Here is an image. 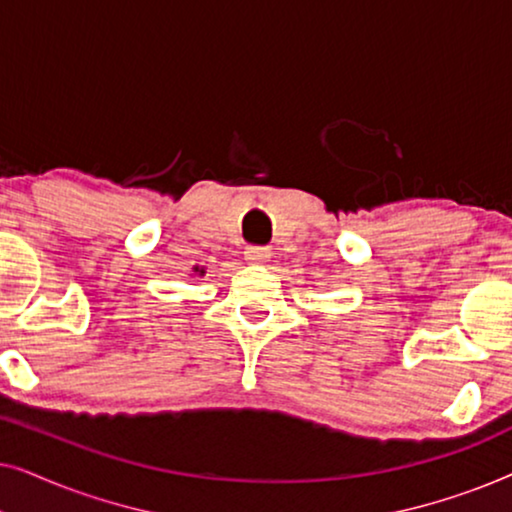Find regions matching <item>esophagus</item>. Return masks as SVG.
<instances>
[{
  "mask_svg": "<svg viewBox=\"0 0 512 512\" xmlns=\"http://www.w3.org/2000/svg\"><path fill=\"white\" fill-rule=\"evenodd\" d=\"M244 258H247V261L254 263V265L268 263L270 249L268 247H247V251H244Z\"/></svg>",
  "mask_w": 512,
  "mask_h": 512,
  "instance_id": "obj_1",
  "label": "esophagus"
}]
</instances>
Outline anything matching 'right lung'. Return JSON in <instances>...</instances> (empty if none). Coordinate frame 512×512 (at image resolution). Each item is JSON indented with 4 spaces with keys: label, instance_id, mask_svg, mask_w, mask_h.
Here are the masks:
<instances>
[{
    "label": "right lung",
    "instance_id": "add662e5",
    "mask_svg": "<svg viewBox=\"0 0 512 512\" xmlns=\"http://www.w3.org/2000/svg\"><path fill=\"white\" fill-rule=\"evenodd\" d=\"M195 272H200V275H202V272H205V270H198V268H195Z\"/></svg>",
    "mask_w": 512,
    "mask_h": 512
}]
</instances>
